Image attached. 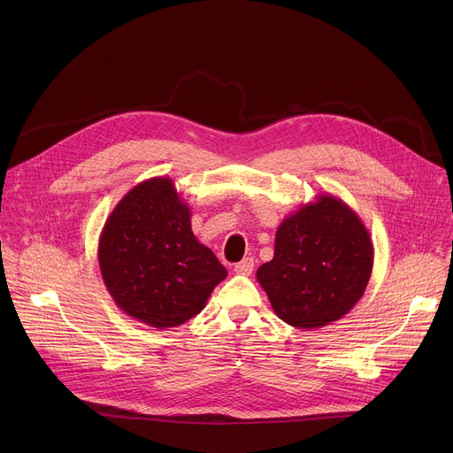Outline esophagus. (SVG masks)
<instances>
[{"mask_svg": "<svg viewBox=\"0 0 453 453\" xmlns=\"http://www.w3.org/2000/svg\"><path fill=\"white\" fill-rule=\"evenodd\" d=\"M254 271V260L252 257H245L240 264L234 265V273L240 276H249Z\"/></svg>", "mask_w": 453, "mask_h": 453, "instance_id": "esophagus-1", "label": "esophagus"}]
</instances>
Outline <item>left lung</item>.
Wrapping results in <instances>:
<instances>
[{
	"label": "left lung",
	"mask_w": 453,
	"mask_h": 453,
	"mask_svg": "<svg viewBox=\"0 0 453 453\" xmlns=\"http://www.w3.org/2000/svg\"><path fill=\"white\" fill-rule=\"evenodd\" d=\"M372 242L360 217L330 193L315 196L276 231L274 257L256 271L276 315L299 330L344 317L364 296Z\"/></svg>",
	"instance_id": "left-lung-1"
}]
</instances>
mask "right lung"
Instances as JSON below:
<instances>
[{
	"instance_id": "right-lung-1",
	"label": "right lung",
	"mask_w": 453,
	"mask_h": 453,
	"mask_svg": "<svg viewBox=\"0 0 453 453\" xmlns=\"http://www.w3.org/2000/svg\"><path fill=\"white\" fill-rule=\"evenodd\" d=\"M189 219L173 180L152 177L125 193L100 234L98 265L116 306L157 330L197 315L227 276Z\"/></svg>"
}]
</instances>
